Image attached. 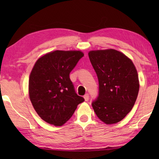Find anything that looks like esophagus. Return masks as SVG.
Here are the masks:
<instances>
[{
  "label": "esophagus",
  "mask_w": 159,
  "mask_h": 159,
  "mask_svg": "<svg viewBox=\"0 0 159 159\" xmlns=\"http://www.w3.org/2000/svg\"><path fill=\"white\" fill-rule=\"evenodd\" d=\"M83 98H84L85 102H87L88 101V99H89V95H88V94H85V95L83 96Z\"/></svg>",
  "instance_id": "esophagus-1"
}]
</instances>
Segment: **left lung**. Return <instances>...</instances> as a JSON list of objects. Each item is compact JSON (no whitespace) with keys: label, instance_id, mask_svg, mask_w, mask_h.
Wrapping results in <instances>:
<instances>
[{"label":"left lung","instance_id":"8db88e82","mask_svg":"<svg viewBox=\"0 0 159 159\" xmlns=\"http://www.w3.org/2000/svg\"><path fill=\"white\" fill-rule=\"evenodd\" d=\"M90 62L99 80V96L92 104L99 119L107 125L124 118L138 98V74L130 58L114 49L90 50Z\"/></svg>","mask_w":159,"mask_h":159}]
</instances>
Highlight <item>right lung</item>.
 Listing matches in <instances>:
<instances>
[{
	"label": "right lung",
	"mask_w": 159,
	"mask_h": 159,
	"mask_svg": "<svg viewBox=\"0 0 159 159\" xmlns=\"http://www.w3.org/2000/svg\"><path fill=\"white\" fill-rule=\"evenodd\" d=\"M83 55L80 50H55L34 64L29 80V98L38 115L49 124L63 125L84 101L69 78Z\"/></svg>",
	"instance_id": "1"
}]
</instances>
